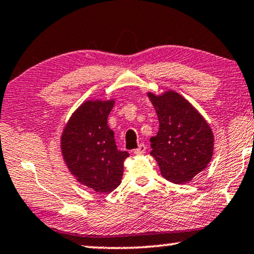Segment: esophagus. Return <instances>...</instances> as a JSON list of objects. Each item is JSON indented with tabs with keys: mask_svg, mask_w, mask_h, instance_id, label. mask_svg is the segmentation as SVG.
<instances>
[{
	"mask_svg": "<svg viewBox=\"0 0 254 254\" xmlns=\"http://www.w3.org/2000/svg\"><path fill=\"white\" fill-rule=\"evenodd\" d=\"M145 150H146V146L143 144V143H141V144L138 145V148L134 150V153L135 154H143L145 152Z\"/></svg>",
	"mask_w": 254,
	"mask_h": 254,
	"instance_id": "1",
	"label": "esophagus"
}]
</instances>
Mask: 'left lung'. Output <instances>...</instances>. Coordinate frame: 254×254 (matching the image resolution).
<instances>
[{
	"label": "left lung",
	"instance_id": "8db88e82",
	"mask_svg": "<svg viewBox=\"0 0 254 254\" xmlns=\"http://www.w3.org/2000/svg\"><path fill=\"white\" fill-rule=\"evenodd\" d=\"M159 120V130L150 138L161 175L185 185L204 171L212 159L214 136L203 116L179 93H148Z\"/></svg>",
	"mask_w": 254,
	"mask_h": 254
}]
</instances>
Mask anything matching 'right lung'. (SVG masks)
I'll return each instance as SVG.
<instances>
[{"mask_svg": "<svg viewBox=\"0 0 254 254\" xmlns=\"http://www.w3.org/2000/svg\"><path fill=\"white\" fill-rule=\"evenodd\" d=\"M115 100L86 101L67 121L61 149L68 171L78 182L96 192L109 193L121 183L124 161L129 156L119 151L108 117Z\"/></svg>", "mask_w": 254, "mask_h": 254, "instance_id": "add662e5", "label": "right lung"}]
</instances>
